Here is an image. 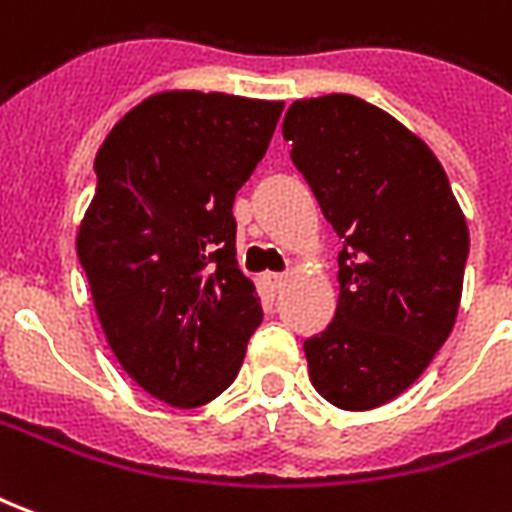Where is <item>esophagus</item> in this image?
<instances>
[{
	"instance_id": "esophagus-1",
	"label": "esophagus",
	"mask_w": 512,
	"mask_h": 512,
	"mask_svg": "<svg viewBox=\"0 0 512 512\" xmlns=\"http://www.w3.org/2000/svg\"><path fill=\"white\" fill-rule=\"evenodd\" d=\"M285 279H288L285 274H274V271H266V274H263V288L271 290V293H277V290L285 285Z\"/></svg>"
}]
</instances>
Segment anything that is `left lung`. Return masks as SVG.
<instances>
[{"mask_svg":"<svg viewBox=\"0 0 512 512\" xmlns=\"http://www.w3.org/2000/svg\"><path fill=\"white\" fill-rule=\"evenodd\" d=\"M282 136L343 238L334 321L304 343L310 381L345 411L384 406L425 373L455 326L466 216L433 150L356 95L293 101Z\"/></svg>","mask_w":512,"mask_h":512,"instance_id":"8db88e82","label":"left lung"}]
</instances>
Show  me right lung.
Segmentation results:
<instances>
[{"label": "right lung", "mask_w": 512, "mask_h": 512, "mask_svg": "<svg viewBox=\"0 0 512 512\" xmlns=\"http://www.w3.org/2000/svg\"><path fill=\"white\" fill-rule=\"evenodd\" d=\"M282 106L164 90L120 117L95 153L76 252L117 362L167 406L222 395L263 321L235 260L233 202Z\"/></svg>", "instance_id": "1"}]
</instances>
